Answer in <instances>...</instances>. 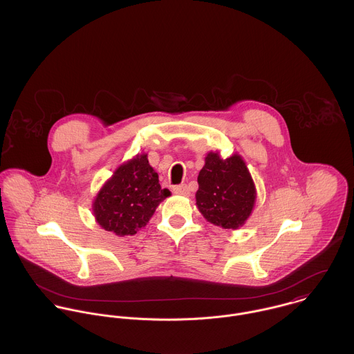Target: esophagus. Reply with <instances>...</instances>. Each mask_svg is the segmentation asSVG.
<instances>
[{"label": "esophagus", "instance_id": "1", "mask_svg": "<svg viewBox=\"0 0 354 354\" xmlns=\"http://www.w3.org/2000/svg\"><path fill=\"white\" fill-rule=\"evenodd\" d=\"M173 192L177 194V195H188V187L185 184H181V185H176L173 188Z\"/></svg>", "mask_w": 354, "mask_h": 354}]
</instances>
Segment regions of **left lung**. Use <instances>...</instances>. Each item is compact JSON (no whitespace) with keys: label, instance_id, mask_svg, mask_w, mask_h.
Returning a JSON list of instances; mask_svg holds the SVG:
<instances>
[{"label":"left lung","instance_id":"8db88e82","mask_svg":"<svg viewBox=\"0 0 354 354\" xmlns=\"http://www.w3.org/2000/svg\"><path fill=\"white\" fill-rule=\"evenodd\" d=\"M198 183L196 205L208 222L233 230L245 223L254 205L256 188L239 153L222 159L218 152H208Z\"/></svg>","mask_w":354,"mask_h":354}]
</instances>
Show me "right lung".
Wrapping results in <instances>:
<instances>
[{"label":"right lung","mask_w":354,"mask_h":354,"mask_svg":"<svg viewBox=\"0 0 354 354\" xmlns=\"http://www.w3.org/2000/svg\"><path fill=\"white\" fill-rule=\"evenodd\" d=\"M167 196L170 191L160 188L147 153H138L118 166L104 183L93 203V211L104 230L120 237L133 236L149 223L159 203Z\"/></svg>","instance_id":"1"}]
</instances>
